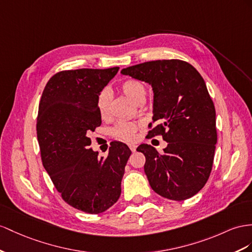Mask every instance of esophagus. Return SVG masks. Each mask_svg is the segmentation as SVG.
Listing matches in <instances>:
<instances>
[{"instance_id":"obj_1","label":"esophagus","mask_w":252,"mask_h":252,"mask_svg":"<svg viewBox=\"0 0 252 252\" xmlns=\"http://www.w3.org/2000/svg\"><path fill=\"white\" fill-rule=\"evenodd\" d=\"M128 148H130V150H131L132 152H135V151H136V148H137V146H136V145H133V144H131V145H128Z\"/></svg>"}]
</instances>
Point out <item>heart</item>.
I'll return each instance as SVG.
<instances>
[{
    "label": "heart",
    "mask_w": 252,
    "mask_h": 252,
    "mask_svg": "<svg viewBox=\"0 0 252 252\" xmlns=\"http://www.w3.org/2000/svg\"><path fill=\"white\" fill-rule=\"evenodd\" d=\"M120 89L126 96H128L135 103H143L146 99L147 90L146 87L139 80L126 79L120 84ZM109 102H111V92L109 89L104 88L98 95L96 100V108L100 117L102 119L106 118L108 116ZM139 128V125L135 122H119L113 128V135L116 138H119L126 141H132L136 137V133Z\"/></svg>",
    "instance_id": "1"
}]
</instances>
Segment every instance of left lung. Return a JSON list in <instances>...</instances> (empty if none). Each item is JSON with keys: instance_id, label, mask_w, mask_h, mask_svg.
I'll return each instance as SVG.
<instances>
[{"instance_id": "left-lung-1", "label": "left lung", "mask_w": 252, "mask_h": 252, "mask_svg": "<svg viewBox=\"0 0 252 252\" xmlns=\"http://www.w3.org/2000/svg\"><path fill=\"white\" fill-rule=\"evenodd\" d=\"M121 73L152 86V120L158 125L148 136L168 143L162 154L147 144L137 148L146 157L152 189L176 201L196 195L209 180L217 143L215 106L203 77L181 60L141 63Z\"/></svg>"}]
</instances>
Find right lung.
Wrapping results in <instances>:
<instances>
[{
  "label": "right lung",
  "mask_w": 252,
  "mask_h": 252,
  "mask_svg": "<svg viewBox=\"0 0 252 252\" xmlns=\"http://www.w3.org/2000/svg\"><path fill=\"white\" fill-rule=\"evenodd\" d=\"M107 69L63 70L43 89L37 116V138L43 167L64 202L99 214L117 202L131 150L114 141L106 158L90 148L89 134L101 126L96 100L118 72Z\"/></svg>",
  "instance_id": "right-lung-1"
}]
</instances>
